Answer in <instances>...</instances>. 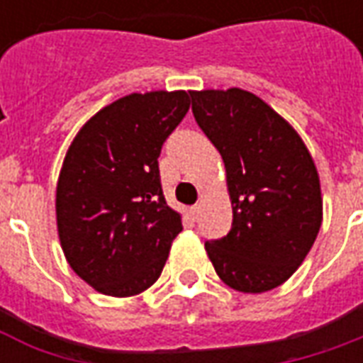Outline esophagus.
<instances>
[{
	"label": "esophagus",
	"mask_w": 363,
	"mask_h": 363,
	"mask_svg": "<svg viewBox=\"0 0 363 363\" xmlns=\"http://www.w3.org/2000/svg\"><path fill=\"white\" fill-rule=\"evenodd\" d=\"M189 213H190V218H192V220H196L198 213H200V206H192V208L189 210Z\"/></svg>",
	"instance_id": "1"
}]
</instances>
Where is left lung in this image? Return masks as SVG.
Listing matches in <instances>:
<instances>
[{"label": "left lung", "instance_id": "obj_1", "mask_svg": "<svg viewBox=\"0 0 363 363\" xmlns=\"http://www.w3.org/2000/svg\"><path fill=\"white\" fill-rule=\"evenodd\" d=\"M198 126L220 151L233 223L206 252L223 284L243 294L281 286L323 223L317 167L288 120L249 91H192Z\"/></svg>", "mask_w": 363, "mask_h": 363}]
</instances>
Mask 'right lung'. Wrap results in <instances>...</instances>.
I'll return each instance as SVG.
<instances>
[{
    "instance_id": "right-lung-1",
    "label": "right lung",
    "mask_w": 363,
    "mask_h": 363,
    "mask_svg": "<svg viewBox=\"0 0 363 363\" xmlns=\"http://www.w3.org/2000/svg\"><path fill=\"white\" fill-rule=\"evenodd\" d=\"M190 108L186 91L132 93L77 132L56 186L62 251L104 296H138L161 276L181 213L161 189V145Z\"/></svg>"
}]
</instances>
